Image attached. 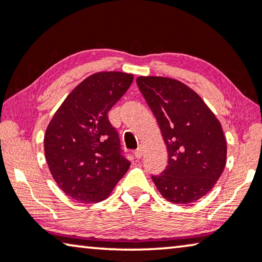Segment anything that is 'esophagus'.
Here are the masks:
<instances>
[{
    "mask_svg": "<svg viewBox=\"0 0 262 262\" xmlns=\"http://www.w3.org/2000/svg\"><path fill=\"white\" fill-rule=\"evenodd\" d=\"M142 148H141V147H139V148L138 149H135V152H134V156H135V158H136V159H140V158H141L142 157Z\"/></svg>",
    "mask_w": 262,
    "mask_h": 262,
    "instance_id": "obj_1",
    "label": "esophagus"
}]
</instances>
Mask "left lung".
Here are the masks:
<instances>
[{"instance_id": "1", "label": "left lung", "mask_w": 262, "mask_h": 262, "mask_svg": "<svg viewBox=\"0 0 262 262\" xmlns=\"http://www.w3.org/2000/svg\"><path fill=\"white\" fill-rule=\"evenodd\" d=\"M136 83L159 123L167 168L152 179L165 200L187 204L215 186L227 163L222 126L201 96L179 80L140 76Z\"/></svg>"}]
</instances>
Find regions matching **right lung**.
I'll return each mask as SVG.
<instances>
[{
    "label": "right lung",
    "instance_id": "1",
    "mask_svg": "<svg viewBox=\"0 0 262 262\" xmlns=\"http://www.w3.org/2000/svg\"><path fill=\"white\" fill-rule=\"evenodd\" d=\"M133 79L126 72L94 73L68 95L51 119L43 138L45 158L58 186L72 200L104 201L129 168L108 112Z\"/></svg>",
    "mask_w": 262,
    "mask_h": 262
}]
</instances>
